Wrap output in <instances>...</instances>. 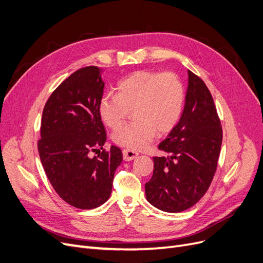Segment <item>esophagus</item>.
I'll list each match as a JSON object with an SVG mask.
<instances>
[{"label":"esophagus","instance_id":"esophagus-1","mask_svg":"<svg viewBox=\"0 0 263 263\" xmlns=\"http://www.w3.org/2000/svg\"><path fill=\"white\" fill-rule=\"evenodd\" d=\"M138 153L134 151V150H129V149H124L123 150V157L125 161H132L135 160L136 157H137Z\"/></svg>","mask_w":263,"mask_h":263}]
</instances>
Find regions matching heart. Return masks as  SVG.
Instances as JSON below:
<instances>
[{"instance_id":"b5f03b06","label":"heart","mask_w":263,"mask_h":263,"mask_svg":"<svg viewBox=\"0 0 263 263\" xmlns=\"http://www.w3.org/2000/svg\"><path fill=\"white\" fill-rule=\"evenodd\" d=\"M118 93H106L99 101L101 121L117 128L132 110L135 120L112 134V140L129 150L146 148L156 133H170L179 122L184 107V86L176 73L139 70L122 79Z\"/></svg>"}]
</instances>
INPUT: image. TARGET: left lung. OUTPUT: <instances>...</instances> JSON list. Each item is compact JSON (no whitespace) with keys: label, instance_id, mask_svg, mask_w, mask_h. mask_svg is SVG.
I'll return each instance as SVG.
<instances>
[{"label":"left lung","instance_id":"obj_1","mask_svg":"<svg viewBox=\"0 0 263 263\" xmlns=\"http://www.w3.org/2000/svg\"><path fill=\"white\" fill-rule=\"evenodd\" d=\"M181 119L159 144L166 156H154L145 196L154 207L179 213L195 205L211 185L222 143V126L211 91L189 70Z\"/></svg>","mask_w":263,"mask_h":263}]
</instances>
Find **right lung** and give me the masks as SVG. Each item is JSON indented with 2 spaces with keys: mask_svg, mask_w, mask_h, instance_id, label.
Instances as JSON below:
<instances>
[{
  "mask_svg": "<svg viewBox=\"0 0 263 263\" xmlns=\"http://www.w3.org/2000/svg\"><path fill=\"white\" fill-rule=\"evenodd\" d=\"M103 86L98 67L81 68L51 92L42 114L37 140L42 165L56 193L80 209L108 201L123 160L118 146L102 148L107 133L98 106ZM91 152L100 154L92 158Z\"/></svg>",
  "mask_w": 263,
  "mask_h": 263,
  "instance_id": "right-lung-1",
  "label": "right lung"
}]
</instances>
